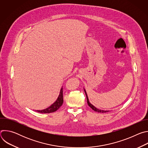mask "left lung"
Returning a JSON list of instances; mask_svg holds the SVG:
<instances>
[{"label":"left lung","instance_id":"1","mask_svg":"<svg viewBox=\"0 0 148 148\" xmlns=\"http://www.w3.org/2000/svg\"><path fill=\"white\" fill-rule=\"evenodd\" d=\"M84 90V91H85V93H86V97H87V103L88 105H89V107H91V108H92L94 111L95 112H100V113H104V112H108L109 111H104V110H99L98 108H97L95 107H94L93 105H92L90 101H89V99H88V96H87V92H86V91L85 90V89Z\"/></svg>","mask_w":148,"mask_h":148}]
</instances>
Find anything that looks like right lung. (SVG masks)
<instances>
[{"label": "right lung", "instance_id": "1", "mask_svg": "<svg viewBox=\"0 0 148 148\" xmlns=\"http://www.w3.org/2000/svg\"><path fill=\"white\" fill-rule=\"evenodd\" d=\"M63 103V95H62V88H61L60 94L58 97L57 100L51 105L49 107L43 110H37L36 111L40 113H43V114H48L51 113L56 111L58 110L60 107L62 105Z\"/></svg>", "mask_w": 148, "mask_h": 148}]
</instances>
